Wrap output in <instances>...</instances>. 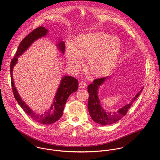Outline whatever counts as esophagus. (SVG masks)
<instances>
[{
	"mask_svg": "<svg viewBox=\"0 0 160 160\" xmlns=\"http://www.w3.org/2000/svg\"><path fill=\"white\" fill-rule=\"evenodd\" d=\"M79 88H81V89H84V88L86 87L87 84H86V83L84 81H81L79 82Z\"/></svg>",
	"mask_w": 160,
	"mask_h": 160,
	"instance_id": "1",
	"label": "esophagus"
}]
</instances>
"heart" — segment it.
<instances>
[{
    "mask_svg": "<svg viewBox=\"0 0 160 160\" xmlns=\"http://www.w3.org/2000/svg\"><path fill=\"white\" fill-rule=\"evenodd\" d=\"M121 49V42L116 36L95 32L77 37L74 47L68 44L66 56L69 68L78 71L83 65L82 58H87L88 68L94 76H101L116 62Z\"/></svg>",
    "mask_w": 160,
    "mask_h": 160,
    "instance_id": "1",
    "label": "heart"
}]
</instances>
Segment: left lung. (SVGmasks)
<instances>
[{
	"label": "left lung",
	"mask_w": 160,
	"mask_h": 160,
	"mask_svg": "<svg viewBox=\"0 0 160 160\" xmlns=\"http://www.w3.org/2000/svg\"><path fill=\"white\" fill-rule=\"evenodd\" d=\"M107 79L108 77L95 79L93 80V82L88 87V90L89 94L88 105L89 114L93 121L103 126L110 125L115 123L124 116L132 105L133 102L137 99L143 89V88L141 89L129 103L124 105L116 112H107L101 105L98 97V91L99 87L101 86Z\"/></svg>",
	"instance_id": "obj_1"
}]
</instances>
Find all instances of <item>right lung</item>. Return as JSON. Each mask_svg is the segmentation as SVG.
<instances>
[{"label": "right lung", "mask_w": 160, "mask_h": 160, "mask_svg": "<svg viewBox=\"0 0 160 160\" xmlns=\"http://www.w3.org/2000/svg\"><path fill=\"white\" fill-rule=\"evenodd\" d=\"M47 32L48 30L42 26L37 28L31 32L20 42L15 55V57L12 60L10 63L11 83L15 99L26 114L29 116L35 121L42 124H51L60 119L63 114V109L69 96L72 93L77 91L78 88V81L76 79L72 76H64L62 79L57 93H55L53 103L51 105L50 109L44 114H38L34 112L26 104L20 96L14 84L13 78V68L18 62V58L22 55L35 41L41 38L45 37ZM57 46L60 51H61V52L63 54L65 48L64 42H59Z\"/></svg>", "instance_id": "add662e5"}]
</instances>
